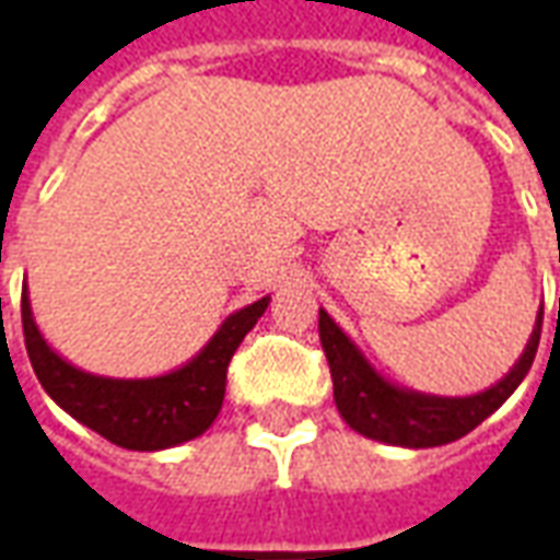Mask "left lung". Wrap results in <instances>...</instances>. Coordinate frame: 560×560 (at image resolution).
<instances>
[{"label":"left lung","instance_id":"8db88e82","mask_svg":"<svg viewBox=\"0 0 560 560\" xmlns=\"http://www.w3.org/2000/svg\"><path fill=\"white\" fill-rule=\"evenodd\" d=\"M540 327L542 305L525 351L518 353L513 369L498 384L474 396H434V393L393 384L365 360V353L324 308L317 317L320 345H324L329 375H332V399H336L341 420L363 438H372L381 444L408 446V450L458 441L462 434L477 429L486 417H492L528 375L530 363L537 357V345H540Z\"/></svg>","mask_w":560,"mask_h":560}]
</instances>
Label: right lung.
Listing matches in <instances>:
<instances>
[{"label": "right lung", "mask_w": 560, "mask_h": 560, "mask_svg": "<svg viewBox=\"0 0 560 560\" xmlns=\"http://www.w3.org/2000/svg\"><path fill=\"white\" fill-rule=\"evenodd\" d=\"M269 296L245 305L221 320L215 336L200 351L164 375L107 377L83 372L56 353L35 324L30 288L23 281V336L32 369L44 393L83 422L86 429L107 438L110 444L155 453L195 441L215 422L224 401L228 363L245 332L267 312Z\"/></svg>", "instance_id": "obj_1"}]
</instances>
